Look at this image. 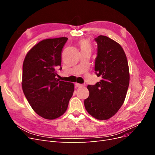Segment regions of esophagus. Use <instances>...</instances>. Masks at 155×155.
<instances>
[{
	"mask_svg": "<svg viewBox=\"0 0 155 155\" xmlns=\"http://www.w3.org/2000/svg\"><path fill=\"white\" fill-rule=\"evenodd\" d=\"M76 86L78 88H80V87H85V84H79V83H76Z\"/></svg>",
	"mask_w": 155,
	"mask_h": 155,
	"instance_id": "esophagus-1",
	"label": "esophagus"
}]
</instances>
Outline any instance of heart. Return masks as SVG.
I'll use <instances>...</instances> for the list:
<instances>
[{
	"mask_svg": "<svg viewBox=\"0 0 155 155\" xmlns=\"http://www.w3.org/2000/svg\"><path fill=\"white\" fill-rule=\"evenodd\" d=\"M79 45H80L81 50H90L91 49V46L90 44V42H89L87 39H82L79 42Z\"/></svg>",
	"mask_w": 155,
	"mask_h": 155,
	"instance_id": "obj_1",
	"label": "heart"
}]
</instances>
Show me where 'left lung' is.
Segmentation results:
<instances>
[{"mask_svg":"<svg viewBox=\"0 0 155 155\" xmlns=\"http://www.w3.org/2000/svg\"><path fill=\"white\" fill-rule=\"evenodd\" d=\"M97 56L94 70L102 79L87 86L89 96L84 101L87 112L97 120H108L123 105L129 85L127 59L122 47L104 35L94 39Z\"/></svg>","mask_w":155,"mask_h":155,"instance_id":"obj_1","label":"left lung"}]
</instances>
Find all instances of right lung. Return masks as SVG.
Returning <instances> with one entry per match:
<instances>
[{"mask_svg":"<svg viewBox=\"0 0 155 155\" xmlns=\"http://www.w3.org/2000/svg\"><path fill=\"white\" fill-rule=\"evenodd\" d=\"M67 37L41 41L26 54L22 66L23 92L30 106L43 118L53 120L63 115L73 95L72 83L57 78L61 54Z\"/></svg>","mask_w":155,"mask_h":155,"instance_id":"add662e5","label":"right lung"}]
</instances>
